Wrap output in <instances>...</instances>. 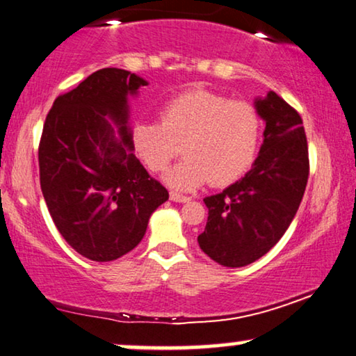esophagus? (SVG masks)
<instances>
[{
	"mask_svg": "<svg viewBox=\"0 0 356 356\" xmlns=\"http://www.w3.org/2000/svg\"><path fill=\"white\" fill-rule=\"evenodd\" d=\"M169 200L176 201V202H188L190 201L188 196L179 195V193H176V191H171V193H169Z\"/></svg>",
	"mask_w": 356,
	"mask_h": 356,
	"instance_id": "obj_1",
	"label": "esophagus"
}]
</instances>
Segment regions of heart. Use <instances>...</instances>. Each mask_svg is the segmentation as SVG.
Returning a JSON list of instances; mask_svg holds the SVG:
<instances>
[{
	"instance_id": "obj_1",
	"label": "heart",
	"mask_w": 356,
	"mask_h": 356,
	"mask_svg": "<svg viewBox=\"0 0 356 356\" xmlns=\"http://www.w3.org/2000/svg\"><path fill=\"white\" fill-rule=\"evenodd\" d=\"M263 120L245 101L193 90L161 107L156 122H138L131 147L150 172L166 171L182 150L184 161L166 174L169 187L191 191L211 182L228 187L255 161Z\"/></svg>"
}]
</instances>
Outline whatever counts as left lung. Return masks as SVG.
Returning <instances> with one entry per match:
<instances>
[{"instance_id": "8db88e82", "label": "left lung", "mask_w": 356, "mask_h": 356, "mask_svg": "<svg viewBox=\"0 0 356 356\" xmlns=\"http://www.w3.org/2000/svg\"><path fill=\"white\" fill-rule=\"evenodd\" d=\"M266 122L263 144L244 177L204 198L206 228L201 250L227 268L247 266L284 236L301 204L309 177V149L302 118L277 93L257 99Z\"/></svg>"}]
</instances>
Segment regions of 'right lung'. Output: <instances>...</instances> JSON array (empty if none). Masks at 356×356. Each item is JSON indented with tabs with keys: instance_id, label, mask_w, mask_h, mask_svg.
Instances as JSON below:
<instances>
[{
	"instance_id": "right-lung-1",
	"label": "right lung",
	"mask_w": 356,
	"mask_h": 356,
	"mask_svg": "<svg viewBox=\"0 0 356 356\" xmlns=\"http://www.w3.org/2000/svg\"><path fill=\"white\" fill-rule=\"evenodd\" d=\"M147 86L103 67L54 101L39 140V180L56 229L77 253L112 261L131 252L169 193L133 154L128 95ZM119 127L120 138L105 120Z\"/></svg>"
}]
</instances>
